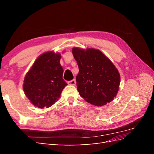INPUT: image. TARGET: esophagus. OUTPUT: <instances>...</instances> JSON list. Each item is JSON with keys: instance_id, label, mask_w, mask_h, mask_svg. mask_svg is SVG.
Masks as SVG:
<instances>
[{"instance_id": "1", "label": "esophagus", "mask_w": 154, "mask_h": 154, "mask_svg": "<svg viewBox=\"0 0 154 154\" xmlns=\"http://www.w3.org/2000/svg\"><path fill=\"white\" fill-rule=\"evenodd\" d=\"M68 84L71 85H75V84H76V81H75V79H73L71 81H68Z\"/></svg>"}]
</instances>
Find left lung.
I'll return each mask as SVG.
<instances>
[{
    "label": "left lung",
    "instance_id": "left-lung-1",
    "mask_svg": "<svg viewBox=\"0 0 154 154\" xmlns=\"http://www.w3.org/2000/svg\"><path fill=\"white\" fill-rule=\"evenodd\" d=\"M72 53L79 67L77 91L87 102L102 106L116 97L120 85L117 69L100 51L74 48Z\"/></svg>",
    "mask_w": 154,
    "mask_h": 154
}]
</instances>
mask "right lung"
Instances as JSON below:
<instances>
[{
    "mask_svg": "<svg viewBox=\"0 0 154 154\" xmlns=\"http://www.w3.org/2000/svg\"><path fill=\"white\" fill-rule=\"evenodd\" d=\"M61 55L46 52L39 57L24 79V93L34 106L50 107L57 102L67 85L63 79V69L60 63Z\"/></svg>",
    "mask_w": 154,
    "mask_h": 154,
    "instance_id": "add662e5",
    "label": "right lung"
}]
</instances>
